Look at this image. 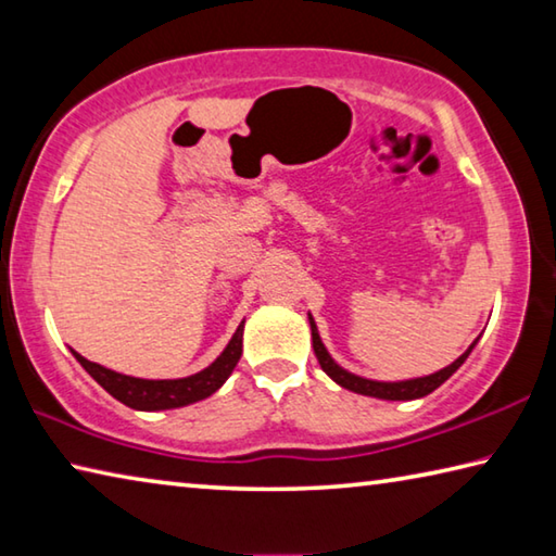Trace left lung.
<instances>
[{
  "label": "left lung",
  "mask_w": 556,
  "mask_h": 556,
  "mask_svg": "<svg viewBox=\"0 0 556 556\" xmlns=\"http://www.w3.org/2000/svg\"><path fill=\"white\" fill-rule=\"evenodd\" d=\"M308 324H312V341H314V353L318 357V365H321V370L331 378L336 384H341V388L351 390V392H357V394H365V397H378V400H419V397H427L429 392H434L439 384H444L451 375H454L460 365L466 363V357L470 355V351H473L478 338L473 343H470L466 348L464 355H458L454 363L446 365L444 370L439 372H431V375H425V378H412V380H394V382H382V380H370V378H361V375L355 372H348L345 368H341L338 365L331 353L326 351V345L321 341V336H318V328H316V321L314 316L308 314Z\"/></svg>",
  "instance_id": "left-lung-1"
}]
</instances>
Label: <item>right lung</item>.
<instances>
[{"instance_id": "add662e5", "label": "right lung", "mask_w": 556, "mask_h": 556, "mask_svg": "<svg viewBox=\"0 0 556 556\" xmlns=\"http://www.w3.org/2000/svg\"><path fill=\"white\" fill-rule=\"evenodd\" d=\"M242 331H244V321L238 326V331L232 333L230 343L225 345V351L215 357L208 368L178 380L131 378V375H122L110 368H102L98 363H90L88 357H83L75 351L73 355L75 361L86 368L90 378L122 404H127V407L139 409V412H162V409H176V407H186V404L201 402L205 397H211L215 390H220L223 382L230 378V372L235 370V365H238L242 355Z\"/></svg>"}]
</instances>
